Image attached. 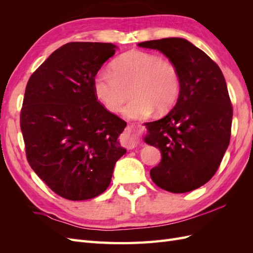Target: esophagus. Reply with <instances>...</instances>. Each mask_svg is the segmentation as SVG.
<instances>
[{"label":"esophagus","instance_id":"34e87169","mask_svg":"<svg viewBox=\"0 0 253 253\" xmlns=\"http://www.w3.org/2000/svg\"><path fill=\"white\" fill-rule=\"evenodd\" d=\"M126 144L128 149H134L138 144V140L134 137V126H128L126 128Z\"/></svg>","mask_w":253,"mask_h":253}]
</instances>
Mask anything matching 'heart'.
I'll return each mask as SVG.
<instances>
[{
  "instance_id": "obj_1",
  "label": "heart",
  "mask_w": 253,
  "mask_h": 253,
  "mask_svg": "<svg viewBox=\"0 0 253 253\" xmlns=\"http://www.w3.org/2000/svg\"><path fill=\"white\" fill-rule=\"evenodd\" d=\"M131 90L132 99L122 109L128 119H143L157 110L170 111L181 89L179 72L157 53L129 50L111 63V72L98 73L94 80L96 97L111 112H117Z\"/></svg>"
}]
</instances>
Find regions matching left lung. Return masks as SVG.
I'll return each instance as SVG.
<instances>
[{
	"label": "left lung",
	"mask_w": 253,
	"mask_h": 253,
	"mask_svg": "<svg viewBox=\"0 0 253 253\" xmlns=\"http://www.w3.org/2000/svg\"><path fill=\"white\" fill-rule=\"evenodd\" d=\"M138 46L163 52L181 80L174 108L164 118L144 124L143 140L162 153L151 178L169 192H190L212 178L230 141L233 111L224 75L207 53L182 38Z\"/></svg>",
	"instance_id": "1"
}]
</instances>
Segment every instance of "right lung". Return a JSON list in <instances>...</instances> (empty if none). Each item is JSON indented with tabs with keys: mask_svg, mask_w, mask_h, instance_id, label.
Wrapping results in <instances>:
<instances>
[{
	"mask_svg": "<svg viewBox=\"0 0 253 253\" xmlns=\"http://www.w3.org/2000/svg\"><path fill=\"white\" fill-rule=\"evenodd\" d=\"M112 43L71 42L29 78L20 126L36 174L66 200L84 201L110 186L126 153L118 140L126 122L97 101L94 80L114 56Z\"/></svg>",
	"mask_w": 253,
	"mask_h": 253,
	"instance_id": "right-lung-1",
	"label": "right lung"
}]
</instances>
